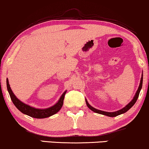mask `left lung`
Listing matches in <instances>:
<instances>
[{
  "instance_id": "obj_1",
  "label": "left lung",
  "mask_w": 149,
  "mask_h": 149,
  "mask_svg": "<svg viewBox=\"0 0 149 149\" xmlns=\"http://www.w3.org/2000/svg\"><path fill=\"white\" fill-rule=\"evenodd\" d=\"M142 82H143V72H142V77H141V79H140V85H139V87H138V88H137L136 93H135L133 100L131 102H130L127 105V106H125V107H124V108L120 109V110H118V111H115V112H107V111H104L98 110V109H95L94 107L91 106V105L88 104V101L86 100V99H85L86 105H87L88 109H91V110L93 111V112L97 113H99V114L104 115V116H109V117H116V116H119V115H121L122 113H125L127 112V111H129V109H131V107H132L133 105L135 104V103L136 102L137 100V98H138L139 94H140V92L141 91V89H142Z\"/></svg>"
}]
</instances>
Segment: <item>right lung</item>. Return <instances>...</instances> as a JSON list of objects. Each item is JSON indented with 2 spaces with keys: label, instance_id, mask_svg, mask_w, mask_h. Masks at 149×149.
<instances>
[{
  "label": "right lung",
  "instance_id": "1",
  "mask_svg": "<svg viewBox=\"0 0 149 149\" xmlns=\"http://www.w3.org/2000/svg\"><path fill=\"white\" fill-rule=\"evenodd\" d=\"M7 88L13 103H14V104L20 112H22V113L25 115H27V116H29L30 117H32V118H40H40H48V117L52 116L53 115L56 114V113H58L60 110H61V109L63 105V100L64 98H65V93L66 92H67V91L64 92L63 95H61V97H60V99L58 100V102H56L54 106L49 107V108L47 109H38L35 108V107L29 106V105L22 102L20 101L19 99L17 98L16 95H14V93H13L10 86H9V80L7 78Z\"/></svg>",
  "mask_w": 149,
  "mask_h": 149
}]
</instances>
